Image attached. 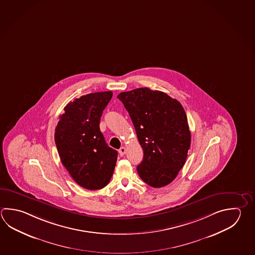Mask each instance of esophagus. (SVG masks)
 <instances>
[{
    "label": "esophagus",
    "mask_w": 255,
    "mask_h": 255,
    "mask_svg": "<svg viewBox=\"0 0 255 255\" xmlns=\"http://www.w3.org/2000/svg\"><path fill=\"white\" fill-rule=\"evenodd\" d=\"M125 153H126L125 147H121L120 149H119V154H120L121 156H124Z\"/></svg>",
    "instance_id": "1"
}]
</instances>
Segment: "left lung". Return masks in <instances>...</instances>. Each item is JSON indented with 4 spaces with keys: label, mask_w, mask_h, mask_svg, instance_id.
<instances>
[{
    "label": "left lung",
    "mask_w": 255,
    "mask_h": 255,
    "mask_svg": "<svg viewBox=\"0 0 255 255\" xmlns=\"http://www.w3.org/2000/svg\"><path fill=\"white\" fill-rule=\"evenodd\" d=\"M117 98L128 111L143 159L137 166L139 178L153 188L172 182L190 148L191 133L181 104L166 93L148 87L122 92Z\"/></svg>",
    "instance_id": "8db88e82"
}]
</instances>
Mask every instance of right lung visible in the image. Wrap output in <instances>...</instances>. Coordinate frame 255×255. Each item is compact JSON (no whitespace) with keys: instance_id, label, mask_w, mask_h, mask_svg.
<instances>
[{"instance_id":"1","label":"right lung","mask_w":255,"mask_h":255,"mask_svg":"<svg viewBox=\"0 0 255 255\" xmlns=\"http://www.w3.org/2000/svg\"><path fill=\"white\" fill-rule=\"evenodd\" d=\"M113 92H97L68 103L59 116L55 142L64 167L82 188H105L114 173L118 152L100 131L103 111Z\"/></svg>"}]
</instances>
